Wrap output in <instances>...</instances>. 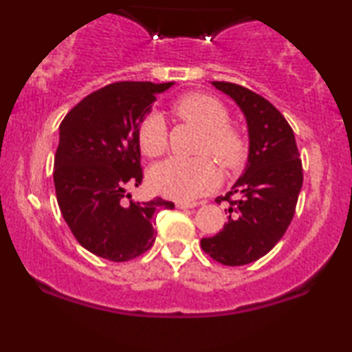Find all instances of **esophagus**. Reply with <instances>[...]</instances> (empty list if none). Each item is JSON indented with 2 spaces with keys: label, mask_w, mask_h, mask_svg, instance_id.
<instances>
[{
  "label": "esophagus",
  "mask_w": 352,
  "mask_h": 352,
  "mask_svg": "<svg viewBox=\"0 0 352 352\" xmlns=\"http://www.w3.org/2000/svg\"><path fill=\"white\" fill-rule=\"evenodd\" d=\"M176 206L181 210H189V208H195V206H199V204H195V201H177Z\"/></svg>",
  "instance_id": "obj_1"
}]
</instances>
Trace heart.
Here are the masks:
<instances>
[{
	"instance_id": "b5f03b06",
	"label": "heart",
	"mask_w": 352,
	"mask_h": 352,
	"mask_svg": "<svg viewBox=\"0 0 352 352\" xmlns=\"http://www.w3.org/2000/svg\"><path fill=\"white\" fill-rule=\"evenodd\" d=\"M177 118L201 131L200 152L213 155L221 165L234 166L243 155L242 136L229 126L228 110L219 100L206 94H186L173 104ZM141 151L157 157L166 148V124L160 113L152 112L138 128ZM218 181V173L208 158L171 157L151 171L152 189L168 199L190 201L204 195Z\"/></svg>"
}]
</instances>
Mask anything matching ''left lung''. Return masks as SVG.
Segmentation results:
<instances>
[{
  "label": "left lung",
  "mask_w": 352,
  "mask_h": 352,
  "mask_svg": "<svg viewBox=\"0 0 352 352\" xmlns=\"http://www.w3.org/2000/svg\"><path fill=\"white\" fill-rule=\"evenodd\" d=\"M243 113L248 131L245 170L216 201H229V218L201 248L226 266H243L263 258L283 237L302 187V168L295 134L283 115L261 96L228 81H211ZM237 195V201H230Z\"/></svg>",
  "instance_id": "8db88e82"
}]
</instances>
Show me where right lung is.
<instances>
[{"instance_id": "right-lung-1", "label": "right lung", "mask_w": 352, "mask_h": 352, "mask_svg": "<svg viewBox=\"0 0 352 352\" xmlns=\"http://www.w3.org/2000/svg\"><path fill=\"white\" fill-rule=\"evenodd\" d=\"M173 85L118 81L89 94L62 120L54 158L57 204L78 243L96 256L115 263L138 258L155 242V214L175 208L160 197L123 204L128 187L142 181L139 124L157 94Z\"/></svg>"}]
</instances>
